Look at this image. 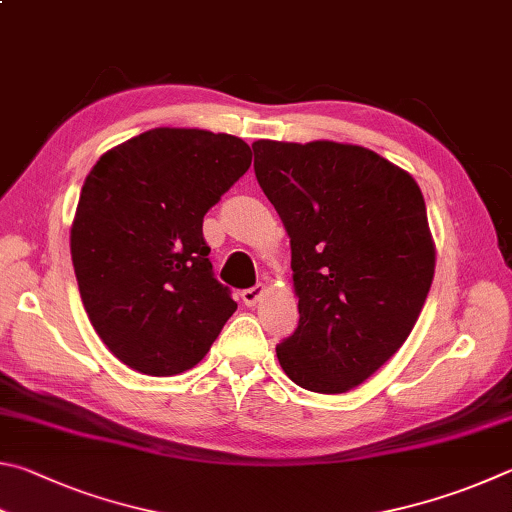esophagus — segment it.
<instances>
[{"instance_id":"1","label":"esophagus","mask_w":512,"mask_h":512,"mask_svg":"<svg viewBox=\"0 0 512 512\" xmlns=\"http://www.w3.org/2000/svg\"><path fill=\"white\" fill-rule=\"evenodd\" d=\"M265 294V285H254V288H249V290H242V294H240V299H242V303H245V306H256L258 301H261V297Z\"/></svg>"}]
</instances>
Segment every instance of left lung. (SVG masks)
<instances>
[{
    "instance_id": "left-lung-1",
    "label": "left lung",
    "mask_w": 512,
    "mask_h": 512,
    "mask_svg": "<svg viewBox=\"0 0 512 512\" xmlns=\"http://www.w3.org/2000/svg\"><path fill=\"white\" fill-rule=\"evenodd\" d=\"M254 170L290 236L299 326L281 369L315 393H346L405 344L434 281L423 193L407 170L337 141H254Z\"/></svg>"
}]
</instances>
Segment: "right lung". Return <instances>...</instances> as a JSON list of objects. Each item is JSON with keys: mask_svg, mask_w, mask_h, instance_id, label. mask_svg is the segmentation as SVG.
<instances>
[{"mask_svg": "<svg viewBox=\"0 0 512 512\" xmlns=\"http://www.w3.org/2000/svg\"><path fill=\"white\" fill-rule=\"evenodd\" d=\"M249 166L251 148L233 134L155 128L89 170L71 261L89 321L130 369H193L236 312L213 276L202 220Z\"/></svg>", "mask_w": 512, "mask_h": 512, "instance_id": "1", "label": "right lung"}]
</instances>
